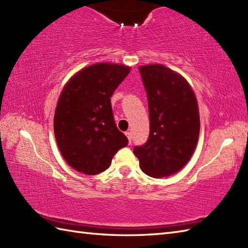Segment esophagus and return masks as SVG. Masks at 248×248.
<instances>
[{
	"mask_svg": "<svg viewBox=\"0 0 248 248\" xmlns=\"http://www.w3.org/2000/svg\"><path fill=\"white\" fill-rule=\"evenodd\" d=\"M124 134H125V136H127V138H128L129 143H131V140H132V136H131V133H130V132H125Z\"/></svg>",
	"mask_w": 248,
	"mask_h": 248,
	"instance_id": "34e87169",
	"label": "esophagus"
}]
</instances>
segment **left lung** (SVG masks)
I'll list each match as a JSON object with an SVG mask.
<instances>
[{"label": "left lung", "instance_id": "obj_1", "mask_svg": "<svg viewBox=\"0 0 248 248\" xmlns=\"http://www.w3.org/2000/svg\"><path fill=\"white\" fill-rule=\"evenodd\" d=\"M148 97L150 132L147 143L134 147L140 167L154 178L181 170L196 148L200 119L196 96L178 72L161 64L140 66Z\"/></svg>", "mask_w": 248, "mask_h": 248}]
</instances>
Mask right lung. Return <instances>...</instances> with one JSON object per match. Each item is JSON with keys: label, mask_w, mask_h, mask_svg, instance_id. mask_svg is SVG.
Here are the masks:
<instances>
[{"label": "right lung", "mask_w": 248, "mask_h": 248, "mask_svg": "<svg viewBox=\"0 0 248 248\" xmlns=\"http://www.w3.org/2000/svg\"><path fill=\"white\" fill-rule=\"evenodd\" d=\"M131 67L97 62L73 75L60 94L54 134L68 165L85 175L109 167L113 156L128 145L115 124L110 97Z\"/></svg>", "instance_id": "right-lung-1"}]
</instances>
